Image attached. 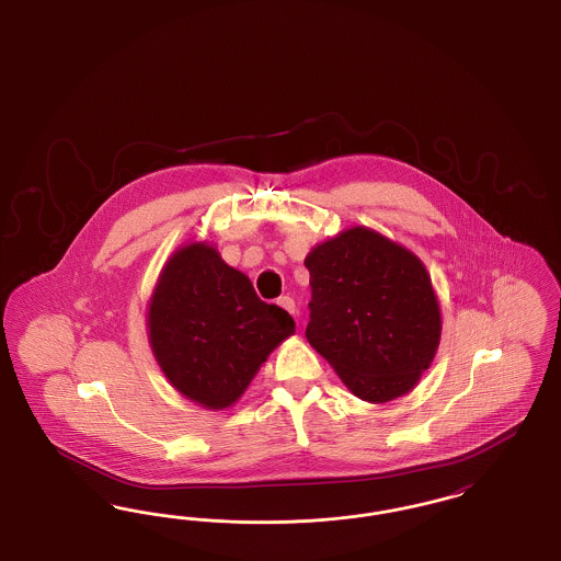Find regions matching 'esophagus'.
Returning <instances> with one entry per match:
<instances>
[{
    "mask_svg": "<svg viewBox=\"0 0 561 561\" xmlns=\"http://www.w3.org/2000/svg\"><path fill=\"white\" fill-rule=\"evenodd\" d=\"M277 305H279L282 309H286L288 313H293V316L296 313V305H294V300L290 296H279V298H277Z\"/></svg>",
    "mask_w": 561,
    "mask_h": 561,
    "instance_id": "1",
    "label": "esophagus"
}]
</instances>
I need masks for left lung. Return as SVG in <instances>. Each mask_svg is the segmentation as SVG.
<instances>
[{
	"instance_id": "left-lung-1",
	"label": "left lung",
	"mask_w": 561,
	"mask_h": 561,
	"mask_svg": "<svg viewBox=\"0 0 561 561\" xmlns=\"http://www.w3.org/2000/svg\"><path fill=\"white\" fill-rule=\"evenodd\" d=\"M311 284L307 341L359 400L410 393L442 339V311L423 261L368 227L318 243L305 259Z\"/></svg>"
}]
</instances>
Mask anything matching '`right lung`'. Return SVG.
Wrapping results in <instances>:
<instances>
[{
    "mask_svg": "<svg viewBox=\"0 0 561 561\" xmlns=\"http://www.w3.org/2000/svg\"><path fill=\"white\" fill-rule=\"evenodd\" d=\"M294 328L288 311L263 302L248 275L229 267L206 241L174 250L147 311L161 373L181 396L208 410L240 400Z\"/></svg>",
    "mask_w": 561,
    "mask_h": 561,
    "instance_id": "obj_1",
    "label": "right lung"
}]
</instances>
